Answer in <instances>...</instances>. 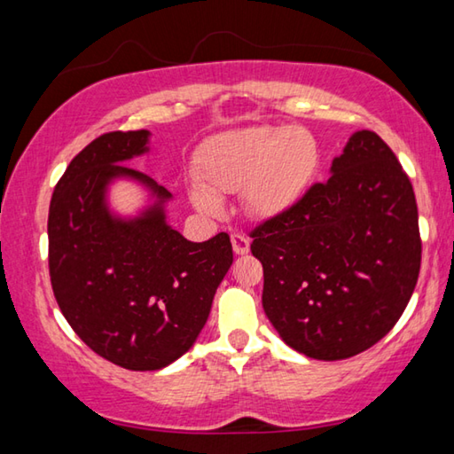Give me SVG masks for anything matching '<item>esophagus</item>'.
<instances>
[{"instance_id":"1","label":"esophagus","mask_w":454,"mask_h":454,"mask_svg":"<svg viewBox=\"0 0 454 454\" xmlns=\"http://www.w3.org/2000/svg\"><path fill=\"white\" fill-rule=\"evenodd\" d=\"M230 240H232V248H234V252L238 256H242V254H248V250H250V238L248 236H244V234H232V238H230Z\"/></svg>"}]
</instances>
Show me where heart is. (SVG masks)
<instances>
[{"label":"heart","mask_w":454,"mask_h":454,"mask_svg":"<svg viewBox=\"0 0 454 454\" xmlns=\"http://www.w3.org/2000/svg\"><path fill=\"white\" fill-rule=\"evenodd\" d=\"M318 166V145L304 128H238L214 136L198 153L200 182L190 186L198 210L216 214L218 196L244 188L254 216L270 218L292 208L309 188Z\"/></svg>","instance_id":"b5f03b06"}]
</instances>
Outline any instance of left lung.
Returning <instances> with one entry per match:
<instances>
[{
  "label": "left lung",
  "instance_id": "obj_1",
  "mask_svg": "<svg viewBox=\"0 0 454 454\" xmlns=\"http://www.w3.org/2000/svg\"><path fill=\"white\" fill-rule=\"evenodd\" d=\"M330 174L250 234L268 320L317 360L350 358L387 336L420 270L412 184L380 136L352 134Z\"/></svg>",
  "mask_w": 454,
  "mask_h": 454
}]
</instances>
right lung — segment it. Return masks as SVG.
Wrapping results in <instances>:
<instances>
[{
  "instance_id": "right-lung-1",
  "label": "right lung",
  "mask_w": 454,
  "mask_h": 454,
  "mask_svg": "<svg viewBox=\"0 0 454 454\" xmlns=\"http://www.w3.org/2000/svg\"><path fill=\"white\" fill-rule=\"evenodd\" d=\"M148 129L88 144L53 190L48 238L53 296L74 333L128 371H160L192 348L232 266L226 232L190 242L166 222L172 194L124 162L150 150ZM132 179L154 204L134 219L109 210L106 190Z\"/></svg>"
}]
</instances>
